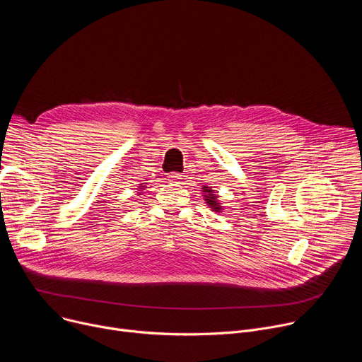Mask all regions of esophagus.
<instances>
[{
  "mask_svg": "<svg viewBox=\"0 0 362 362\" xmlns=\"http://www.w3.org/2000/svg\"><path fill=\"white\" fill-rule=\"evenodd\" d=\"M168 177H169L168 180H169L170 183H173V185H179V183H180V179H182L179 173H170Z\"/></svg>",
  "mask_w": 362,
  "mask_h": 362,
  "instance_id": "obj_1",
  "label": "esophagus"
}]
</instances>
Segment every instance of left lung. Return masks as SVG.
<instances>
[{
	"label": "left lung",
	"mask_w": 362,
	"mask_h": 362,
	"mask_svg": "<svg viewBox=\"0 0 362 362\" xmlns=\"http://www.w3.org/2000/svg\"><path fill=\"white\" fill-rule=\"evenodd\" d=\"M202 192H203V200H204V203L208 204L214 212L219 214V212L223 211V206H222V203L219 202V196L216 194V192H215L212 187L203 186V187H202Z\"/></svg>",
	"instance_id": "left-lung-1"
}]
</instances>
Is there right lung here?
<instances>
[{"label": "right lung", "instance_id": "1", "mask_svg": "<svg viewBox=\"0 0 362 362\" xmlns=\"http://www.w3.org/2000/svg\"><path fill=\"white\" fill-rule=\"evenodd\" d=\"M144 189H146V183H140V186H139V194H141Z\"/></svg>", "mask_w": 362, "mask_h": 362}]
</instances>
